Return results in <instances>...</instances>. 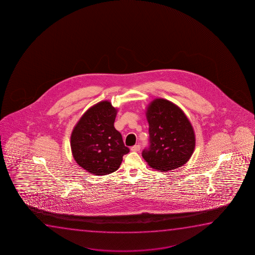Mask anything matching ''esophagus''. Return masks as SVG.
<instances>
[{
	"label": "esophagus",
	"mask_w": 255,
	"mask_h": 255,
	"mask_svg": "<svg viewBox=\"0 0 255 255\" xmlns=\"http://www.w3.org/2000/svg\"><path fill=\"white\" fill-rule=\"evenodd\" d=\"M140 150V145L139 144H136V145H134V146L131 147L130 148V150L131 151H138Z\"/></svg>",
	"instance_id": "1"
}]
</instances>
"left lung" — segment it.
<instances>
[{
  "instance_id": "8db88e82",
  "label": "left lung",
  "mask_w": 255,
  "mask_h": 255,
  "mask_svg": "<svg viewBox=\"0 0 255 255\" xmlns=\"http://www.w3.org/2000/svg\"><path fill=\"white\" fill-rule=\"evenodd\" d=\"M150 146L143 150L144 160L157 171L181 167L195 149V133L181 109L169 100L156 98L146 108Z\"/></svg>"
}]
</instances>
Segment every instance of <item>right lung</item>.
Segmentation results:
<instances>
[{"mask_svg":"<svg viewBox=\"0 0 255 255\" xmlns=\"http://www.w3.org/2000/svg\"><path fill=\"white\" fill-rule=\"evenodd\" d=\"M117 112L111 102H99L84 112L71 132L74 159L91 174L114 172L122 163L123 156L129 151L114 127Z\"/></svg>","mask_w":255,"mask_h":255,"instance_id":"add662e5","label":"right lung"}]
</instances>
